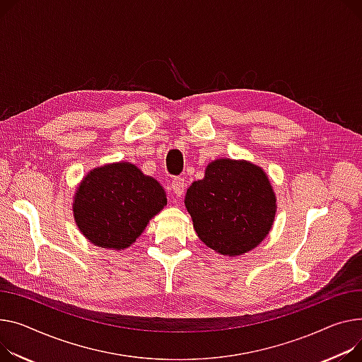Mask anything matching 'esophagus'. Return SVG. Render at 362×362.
<instances>
[{"mask_svg":"<svg viewBox=\"0 0 362 362\" xmlns=\"http://www.w3.org/2000/svg\"><path fill=\"white\" fill-rule=\"evenodd\" d=\"M185 186H186L185 179H182V177H175L172 180V190H173V194L176 195V198H180L183 195Z\"/></svg>","mask_w":362,"mask_h":362,"instance_id":"34e87169","label":"esophagus"}]
</instances>
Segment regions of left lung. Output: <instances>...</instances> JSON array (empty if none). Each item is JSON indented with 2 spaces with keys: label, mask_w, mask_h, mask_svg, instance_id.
<instances>
[{
  "label": "left lung",
  "mask_w": 362,
  "mask_h": 362,
  "mask_svg": "<svg viewBox=\"0 0 362 362\" xmlns=\"http://www.w3.org/2000/svg\"><path fill=\"white\" fill-rule=\"evenodd\" d=\"M185 205L202 242L212 250L238 256L255 249L272 228L276 198L259 165L220 158L186 192Z\"/></svg>",
  "instance_id": "8db88e82"
}]
</instances>
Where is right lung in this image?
<instances>
[{"instance_id": "add662e5", "label": "right lung", "mask_w": 362, "mask_h": 362, "mask_svg": "<svg viewBox=\"0 0 362 362\" xmlns=\"http://www.w3.org/2000/svg\"><path fill=\"white\" fill-rule=\"evenodd\" d=\"M167 205L161 185L131 163L95 167L77 187L72 211L90 243L112 250L129 247Z\"/></svg>"}]
</instances>
